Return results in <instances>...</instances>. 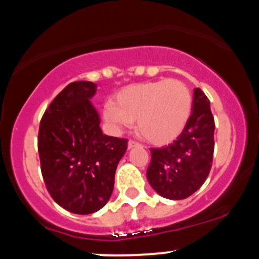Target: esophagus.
<instances>
[{
  "label": "esophagus",
  "mask_w": 259,
  "mask_h": 259,
  "mask_svg": "<svg viewBox=\"0 0 259 259\" xmlns=\"http://www.w3.org/2000/svg\"><path fill=\"white\" fill-rule=\"evenodd\" d=\"M127 146H128V149H132V148H136V147H140L141 144L137 143V142H135V141H130Z\"/></svg>",
  "instance_id": "1"
}]
</instances>
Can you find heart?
<instances>
[{
    "instance_id": "b5f03b06",
    "label": "heart",
    "mask_w": 259,
    "mask_h": 259,
    "mask_svg": "<svg viewBox=\"0 0 259 259\" xmlns=\"http://www.w3.org/2000/svg\"><path fill=\"white\" fill-rule=\"evenodd\" d=\"M193 97L184 82L175 79L130 85L119 90L115 104L104 106V119L116 131H137L149 143L163 146L177 140L190 118Z\"/></svg>"
}]
</instances>
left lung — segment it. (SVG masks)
Instances as JSON below:
<instances>
[{
	"label": "left lung",
	"mask_w": 259,
	"mask_h": 259,
	"mask_svg": "<svg viewBox=\"0 0 259 259\" xmlns=\"http://www.w3.org/2000/svg\"><path fill=\"white\" fill-rule=\"evenodd\" d=\"M213 131L215 121L210 101L196 88L184 131L168 147L151 149L147 179L160 196L183 200L204 184L212 165Z\"/></svg>",
	"instance_id": "obj_1"
}]
</instances>
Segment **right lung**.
<instances>
[{
  "instance_id": "add662e5",
  "label": "right lung",
  "mask_w": 259,
  "mask_h": 259,
  "mask_svg": "<svg viewBox=\"0 0 259 259\" xmlns=\"http://www.w3.org/2000/svg\"><path fill=\"white\" fill-rule=\"evenodd\" d=\"M97 85L75 81L66 86L41 117L38 135L40 169L47 189L58 205L89 215L107 204L117 164L127 140L106 136L91 104Z\"/></svg>"
}]
</instances>
